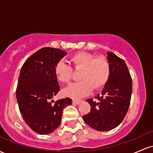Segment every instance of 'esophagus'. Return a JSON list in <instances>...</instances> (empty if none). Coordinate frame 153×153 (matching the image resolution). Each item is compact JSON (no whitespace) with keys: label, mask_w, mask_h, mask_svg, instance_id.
<instances>
[{"label":"esophagus","mask_w":153,"mask_h":153,"mask_svg":"<svg viewBox=\"0 0 153 153\" xmlns=\"http://www.w3.org/2000/svg\"><path fill=\"white\" fill-rule=\"evenodd\" d=\"M80 101H81V100H73V103L75 104H79Z\"/></svg>","instance_id":"esophagus-1"}]
</instances>
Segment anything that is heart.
<instances>
[{
  "label": "heart",
  "instance_id": "b5f03b06",
  "mask_svg": "<svg viewBox=\"0 0 153 153\" xmlns=\"http://www.w3.org/2000/svg\"><path fill=\"white\" fill-rule=\"evenodd\" d=\"M76 71L81 70L82 80L71 84L63 90V94L73 99L88 96L95 91H99L106 85L111 75V63L106 56H96L86 52H78L71 58ZM54 73L59 81L69 83L73 78V69L65 61H59L54 67Z\"/></svg>",
  "mask_w": 153,
  "mask_h": 153
}]
</instances>
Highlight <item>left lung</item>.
Here are the masks:
<instances>
[{
  "mask_svg": "<svg viewBox=\"0 0 153 153\" xmlns=\"http://www.w3.org/2000/svg\"><path fill=\"white\" fill-rule=\"evenodd\" d=\"M111 63V75L101 94L86 100L91 111L82 117L84 122L98 131H108L117 127L124 119L129 109L132 80L128 67L122 59L108 52Z\"/></svg>",
  "mask_w": 153,
  "mask_h": 153,
  "instance_id": "left-lung-1",
  "label": "left lung"
}]
</instances>
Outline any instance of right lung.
Instances as JSON below:
<instances>
[{
  "label": "right lung",
  "instance_id": "right-lung-1",
  "mask_svg": "<svg viewBox=\"0 0 153 153\" xmlns=\"http://www.w3.org/2000/svg\"><path fill=\"white\" fill-rule=\"evenodd\" d=\"M67 53L59 49L43 47L29 57L19 76L16 99L23 119L35 132L50 134L59 127L62 110L72 103L65 98L50 100L60 90L54 73L55 65Z\"/></svg>",
  "mask_w": 153,
  "mask_h": 153
}]
</instances>
